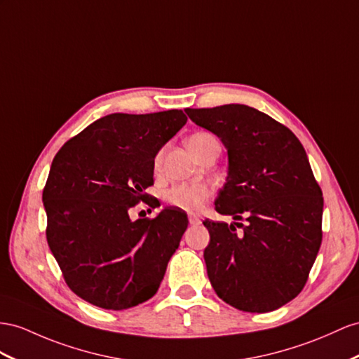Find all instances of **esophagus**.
<instances>
[{"instance_id":"obj_1","label":"esophagus","mask_w":359,"mask_h":359,"mask_svg":"<svg viewBox=\"0 0 359 359\" xmlns=\"http://www.w3.org/2000/svg\"><path fill=\"white\" fill-rule=\"evenodd\" d=\"M188 219H189V224H198L200 223V218L196 214H189Z\"/></svg>"}]
</instances>
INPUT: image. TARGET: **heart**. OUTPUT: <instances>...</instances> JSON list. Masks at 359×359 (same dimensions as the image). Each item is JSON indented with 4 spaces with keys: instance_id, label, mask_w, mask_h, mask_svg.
I'll return each instance as SVG.
<instances>
[{
    "instance_id": "heart-1",
    "label": "heart",
    "mask_w": 359,
    "mask_h": 359,
    "mask_svg": "<svg viewBox=\"0 0 359 359\" xmlns=\"http://www.w3.org/2000/svg\"><path fill=\"white\" fill-rule=\"evenodd\" d=\"M217 141L214 135L208 132H198L189 136L187 141L189 150L192 154L197 156L198 151L205 147ZM156 163H159V158L156 159ZM210 196V189L203 182H187V183H179V185H174L165 192V201L172 208H179L183 210H197Z\"/></svg>"
}]
</instances>
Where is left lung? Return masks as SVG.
<instances>
[{
  "label": "left lung",
  "mask_w": 359,
  "mask_h": 359,
  "mask_svg": "<svg viewBox=\"0 0 359 359\" xmlns=\"http://www.w3.org/2000/svg\"><path fill=\"white\" fill-rule=\"evenodd\" d=\"M185 112L227 150V179L215 210L245 217V224L203 222L210 235L209 280L236 309H278L305 287L321 244L323 194L306 151L288 127L245 104Z\"/></svg>",
  "instance_id": "1"
}]
</instances>
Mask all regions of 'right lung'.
I'll return each mask as SVG.
<instances>
[{
	"instance_id": "obj_1",
	"label": "right lung",
	"mask_w": 359,
	"mask_h": 359,
	"mask_svg": "<svg viewBox=\"0 0 359 359\" xmlns=\"http://www.w3.org/2000/svg\"><path fill=\"white\" fill-rule=\"evenodd\" d=\"M187 115L112 114L88 126L54 156L42 201L47 241L68 287L98 308L121 311L158 291L188 217L165 208L133 222L135 205L154 198V158Z\"/></svg>"
}]
</instances>
